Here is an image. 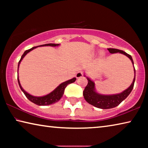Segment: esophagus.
Returning <instances> with one entry per match:
<instances>
[{
  "mask_svg": "<svg viewBox=\"0 0 148 148\" xmlns=\"http://www.w3.org/2000/svg\"><path fill=\"white\" fill-rule=\"evenodd\" d=\"M82 76H83V72L82 71H78L76 73V77H77V78H79V77H82Z\"/></svg>",
  "mask_w": 148,
  "mask_h": 148,
  "instance_id": "obj_1",
  "label": "esophagus"
}]
</instances>
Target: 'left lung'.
<instances>
[{
	"mask_svg": "<svg viewBox=\"0 0 148 148\" xmlns=\"http://www.w3.org/2000/svg\"><path fill=\"white\" fill-rule=\"evenodd\" d=\"M110 53H119L123 54L126 56L128 58L131 60L132 64L134 66V62L131 56H130L126 52H125L122 50H119L117 49L114 48H108V49ZM134 77L132 81V84L128 88L125 89L120 93L114 94V95H102L99 93L97 92L95 89V84L93 81L89 78V77L84 75L85 77H86L87 79L88 80V84L85 88L83 92V95L84 99L88 102L89 104L92 105L97 108L101 109H110L113 108L118 106L121 102L129 96V95L131 93L132 89H133L134 82H135V76H136V72H135V69L134 66Z\"/></svg>",
	"mask_w": 148,
	"mask_h": 148,
	"instance_id": "left-lung-1",
	"label": "left lung"
}]
</instances>
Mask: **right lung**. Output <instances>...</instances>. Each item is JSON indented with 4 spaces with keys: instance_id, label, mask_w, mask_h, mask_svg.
Masks as SVG:
<instances>
[{
    "instance_id": "right-lung-1",
    "label": "right lung",
    "mask_w": 148,
    "mask_h": 148,
    "mask_svg": "<svg viewBox=\"0 0 148 148\" xmlns=\"http://www.w3.org/2000/svg\"><path fill=\"white\" fill-rule=\"evenodd\" d=\"M59 45H60L59 44H46L44 45H40V46H38L32 47V48L29 49L28 50H26V51L24 52V53L22 55L21 59L19 60V61L18 62V69H19V64L21 63V61L23 60L24 57L29 52L32 51V50H33L34 49L36 48V47H42V46L56 47V46H59ZM18 69H17V72H18ZM17 80H18V84H19L20 89H21V91L23 92L27 98L30 101H31L32 102H33V103L36 104L37 105H38V106H47V105H50L58 102L62 97V95H63L64 89L66 87V86H68L69 84L74 82L76 80V77H73L72 79L67 80V81L64 82H62V84H61L59 86H57L53 91H51V92H49V94L44 95V96H42V97L33 96V95H31V94L28 93V92L25 91V90L23 89V87H22V86H21L18 76H17Z\"/></svg>"
}]
</instances>
